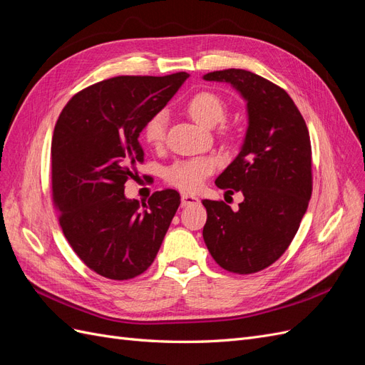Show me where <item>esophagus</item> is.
<instances>
[{"label":"esophagus","mask_w":365,"mask_h":365,"mask_svg":"<svg viewBox=\"0 0 365 365\" xmlns=\"http://www.w3.org/2000/svg\"><path fill=\"white\" fill-rule=\"evenodd\" d=\"M197 202H200V200H197V197L193 196V195H187V193L181 195V204H182V207L197 204Z\"/></svg>","instance_id":"1"}]
</instances>
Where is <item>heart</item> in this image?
<instances>
[{
	"mask_svg": "<svg viewBox=\"0 0 365 365\" xmlns=\"http://www.w3.org/2000/svg\"><path fill=\"white\" fill-rule=\"evenodd\" d=\"M185 111L197 123L202 126L213 128L220 123L217 134L230 140L233 137V129L225 123L228 113V105L222 97L212 91H200L193 94L185 102ZM165 126L168 118L164 113L153 114L143 128V138L152 148H161L165 141ZM215 170V163L210 158H189L180 160L170 164L164 172V178L168 184L176 187L184 192H196L201 189L204 181Z\"/></svg>",
	"mask_w": 365,
	"mask_h": 365,
	"instance_id": "obj_1",
	"label": "heart"
}]
</instances>
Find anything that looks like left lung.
Returning a JSON list of instances; mask_svg holds the SVG:
<instances>
[{"mask_svg": "<svg viewBox=\"0 0 365 365\" xmlns=\"http://www.w3.org/2000/svg\"><path fill=\"white\" fill-rule=\"evenodd\" d=\"M228 82L248 102L244 148L215 184L244 202L233 212L224 201L204 200L205 245L220 268L254 274L288 250L312 195V148L306 121L283 88L247 70L204 76Z\"/></svg>", "mask_w": 365, "mask_h": 365, "instance_id": "1", "label": "left lung"}]
</instances>
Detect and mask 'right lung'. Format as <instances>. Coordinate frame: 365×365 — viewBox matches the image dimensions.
<instances>
[{"label":"right lung","mask_w":365,"mask_h":365,"mask_svg":"<svg viewBox=\"0 0 365 365\" xmlns=\"http://www.w3.org/2000/svg\"><path fill=\"white\" fill-rule=\"evenodd\" d=\"M189 74L117 76L83 88L63 106L51 140V197L70 247L111 280L145 272L181 204L176 190L146 204L125 197L145 161L138 135Z\"/></svg>","instance_id":"obj_1"}]
</instances>
